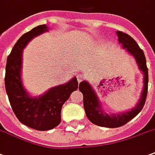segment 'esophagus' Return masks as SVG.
I'll return each instance as SVG.
<instances>
[{"label": "esophagus", "instance_id": "esophagus-1", "mask_svg": "<svg viewBox=\"0 0 155 155\" xmlns=\"http://www.w3.org/2000/svg\"><path fill=\"white\" fill-rule=\"evenodd\" d=\"M84 79H85V74H78L77 75V80L79 83L81 82Z\"/></svg>", "mask_w": 155, "mask_h": 155}]
</instances>
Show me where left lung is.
Here are the masks:
<instances>
[{"label": "left lung", "instance_id": "left-lung-1", "mask_svg": "<svg viewBox=\"0 0 155 155\" xmlns=\"http://www.w3.org/2000/svg\"><path fill=\"white\" fill-rule=\"evenodd\" d=\"M116 35L118 41L122 45V48L126 49L130 55L134 57L138 69L143 74V88L138 103L136 104L135 107L125 112L108 114L105 112L98 96L89 82L83 81L79 85V90L83 94V104L88 120L94 125L108 128H116L124 126L136 117L143 108L148 92V73L143 51L140 49L139 46L129 35L121 31H116Z\"/></svg>", "mask_w": 155, "mask_h": 155}]
</instances>
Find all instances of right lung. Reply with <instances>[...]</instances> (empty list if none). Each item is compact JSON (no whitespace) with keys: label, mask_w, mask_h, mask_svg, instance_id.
Masks as SVG:
<instances>
[{"label":"right lung","mask_w":155,"mask_h":155,"mask_svg":"<svg viewBox=\"0 0 155 155\" xmlns=\"http://www.w3.org/2000/svg\"><path fill=\"white\" fill-rule=\"evenodd\" d=\"M48 29L47 25H42L24 34L16 42L6 65L5 87L12 108L21 123L37 130H51L59 125L63 105L78 89L75 76L36 97H32L25 89L22 81L23 51L32 39Z\"/></svg>","instance_id":"obj_1"}]
</instances>
